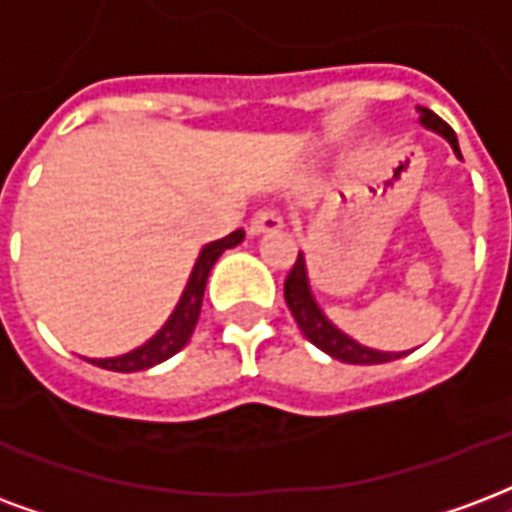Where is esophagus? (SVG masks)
Returning <instances> with one entry per match:
<instances>
[{"mask_svg":"<svg viewBox=\"0 0 512 512\" xmlns=\"http://www.w3.org/2000/svg\"><path fill=\"white\" fill-rule=\"evenodd\" d=\"M282 227V214L274 208H260L255 217L249 219V233L252 236H263V233H276Z\"/></svg>","mask_w":512,"mask_h":512,"instance_id":"34e87169","label":"esophagus"}]
</instances>
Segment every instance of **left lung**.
I'll return each mask as SVG.
<instances>
[{
	"label": "left lung",
	"mask_w": 512,
	"mask_h": 512,
	"mask_svg": "<svg viewBox=\"0 0 512 512\" xmlns=\"http://www.w3.org/2000/svg\"><path fill=\"white\" fill-rule=\"evenodd\" d=\"M420 111V124L426 127V130L439 132L442 138L448 140L453 151H456L458 157H461V149H458V140L456 132L450 130L448 121H442L434 111L429 108H418ZM285 301L290 306V312H293L295 323L298 328L304 331V336L314 347H320L323 352H328L331 358L344 363H361V366H372V363H388L396 361V358H404L407 352H380L372 350V347H363L355 339H350L347 333H342L336 325L320 312V306L314 301L312 290H309V276H306V263L304 255L298 252V260L290 268V274L285 279Z\"/></svg>",
	"instance_id": "1"
}]
</instances>
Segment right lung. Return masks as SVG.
<instances>
[{
	"instance_id": "obj_1",
	"label": "right lung",
	"mask_w": 512,
	"mask_h": 512,
	"mask_svg": "<svg viewBox=\"0 0 512 512\" xmlns=\"http://www.w3.org/2000/svg\"><path fill=\"white\" fill-rule=\"evenodd\" d=\"M244 241V230H236L230 236L219 238V241H211L200 249V257L192 274H189V282L181 293L179 304L173 309V314L168 317V323L162 325L160 331L151 336L149 342L138 347V350L124 352V355H116V358H92L94 366L100 369H108V372H143V369H151L157 363L168 361L170 355L176 352L189 342V336L195 331L200 317V306H203V293H206V282L211 268L219 260V255L225 249H233Z\"/></svg>"
}]
</instances>
